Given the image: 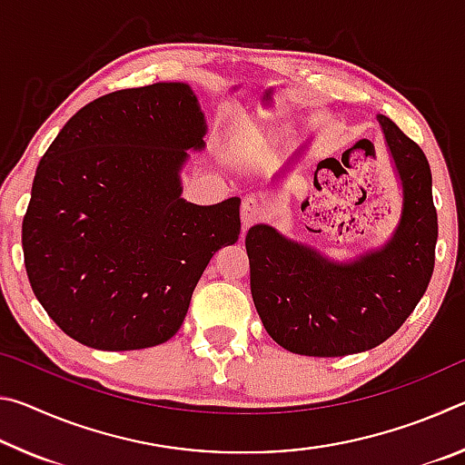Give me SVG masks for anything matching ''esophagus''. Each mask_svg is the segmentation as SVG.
<instances>
[{
    "label": "esophagus",
    "instance_id": "34e87169",
    "mask_svg": "<svg viewBox=\"0 0 465 465\" xmlns=\"http://www.w3.org/2000/svg\"><path fill=\"white\" fill-rule=\"evenodd\" d=\"M262 215H264V209H262V204H261V201L256 199V196H246V199L242 201V225H243V230L250 227L252 223L261 222Z\"/></svg>",
    "mask_w": 465,
    "mask_h": 465
}]
</instances>
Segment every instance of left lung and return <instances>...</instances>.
Returning a JSON list of instances; mask_svg holds the SVG:
<instances>
[{
  "instance_id": "8db88e82",
  "label": "left lung",
  "mask_w": 465,
  "mask_h": 465,
  "mask_svg": "<svg viewBox=\"0 0 465 465\" xmlns=\"http://www.w3.org/2000/svg\"><path fill=\"white\" fill-rule=\"evenodd\" d=\"M377 121L402 183V215L381 248L334 262L271 225L258 223L246 233L258 316L272 341L297 355L344 357L375 349L414 312L435 269L439 227L427 155L388 116L377 114ZM326 166L328 160L320 162L318 170ZM308 204L303 201L302 209Z\"/></svg>"
}]
</instances>
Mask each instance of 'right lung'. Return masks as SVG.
<instances>
[{"mask_svg": "<svg viewBox=\"0 0 465 465\" xmlns=\"http://www.w3.org/2000/svg\"><path fill=\"white\" fill-rule=\"evenodd\" d=\"M191 85L106 94L38 163L22 222L35 295L74 341L137 351L170 341L215 252L240 235V199L186 203L180 170L204 147Z\"/></svg>", "mask_w": 465, "mask_h": 465, "instance_id": "obj_1", "label": "right lung"}]
</instances>
